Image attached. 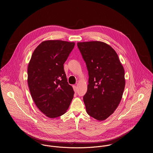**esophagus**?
<instances>
[{"instance_id": "1", "label": "esophagus", "mask_w": 153, "mask_h": 153, "mask_svg": "<svg viewBox=\"0 0 153 153\" xmlns=\"http://www.w3.org/2000/svg\"><path fill=\"white\" fill-rule=\"evenodd\" d=\"M73 88H74V90L75 92L76 93L77 92V87L76 85H74L73 86Z\"/></svg>"}]
</instances>
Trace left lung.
<instances>
[{"label":"left lung","instance_id":"1","mask_svg":"<svg viewBox=\"0 0 153 153\" xmlns=\"http://www.w3.org/2000/svg\"><path fill=\"white\" fill-rule=\"evenodd\" d=\"M88 71L87 93L83 97L87 112L98 121L112 114L123 97L126 81L123 66L114 49L102 42H78Z\"/></svg>","mask_w":153,"mask_h":153}]
</instances>
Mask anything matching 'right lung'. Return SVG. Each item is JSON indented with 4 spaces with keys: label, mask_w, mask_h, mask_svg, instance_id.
<instances>
[{
    "label": "right lung",
    "mask_w": 153,
    "mask_h": 153,
    "mask_svg": "<svg viewBox=\"0 0 153 153\" xmlns=\"http://www.w3.org/2000/svg\"><path fill=\"white\" fill-rule=\"evenodd\" d=\"M74 42L45 41L33 51L27 68V83L32 98L42 113L51 118L64 114L74 91L67 82L64 64Z\"/></svg>",
    "instance_id": "obj_1"
}]
</instances>
